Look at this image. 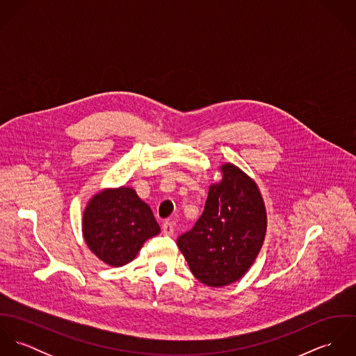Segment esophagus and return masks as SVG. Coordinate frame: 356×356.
<instances>
[{
	"mask_svg": "<svg viewBox=\"0 0 356 356\" xmlns=\"http://www.w3.org/2000/svg\"><path fill=\"white\" fill-rule=\"evenodd\" d=\"M161 230H163L164 236H168V237L174 236V223L171 220H165L161 226Z\"/></svg>",
	"mask_w": 356,
	"mask_h": 356,
	"instance_id": "1",
	"label": "esophagus"
}]
</instances>
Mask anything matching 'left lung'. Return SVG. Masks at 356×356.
<instances>
[{
  "label": "left lung",
  "mask_w": 356,
  "mask_h": 356,
  "mask_svg": "<svg viewBox=\"0 0 356 356\" xmlns=\"http://www.w3.org/2000/svg\"><path fill=\"white\" fill-rule=\"evenodd\" d=\"M203 215L177 240L192 274L207 286L230 285L251 268L266 237L267 213L254 179L232 163L220 165Z\"/></svg>",
  "instance_id": "obj_1"
}]
</instances>
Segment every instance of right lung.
<instances>
[{
	"instance_id": "1",
	"label": "right lung",
	"mask_w": 356,
	"mask_h": 356,
	"mask_svg": "<svg viewBox=\"0 0 356 356\" xmlns=\"http://www.w3.org/2000/svg\"><path fill=\"white\" fill-rule=\"evenodd\" d=\"M82 233L89 250L105 264L122 267L160 233L152 209L133 188H108L96 193L86 205Z\"/></svg>"
}]
</instances>
